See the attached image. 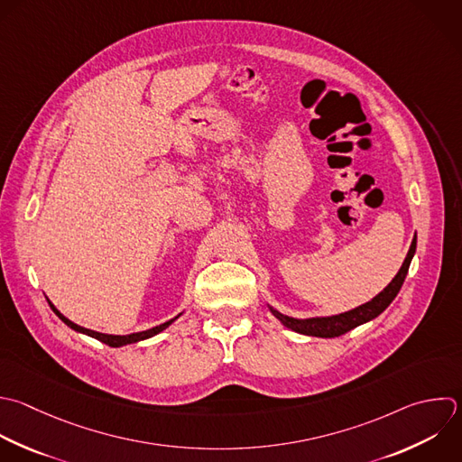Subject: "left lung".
Instances as JSON below:
<instances>
[{"instance_id": "1", "label": "left lung", "mask_w": 462, "mask_h": 462, "mask_svg": "<svg viewBox=\"0 0 462 462\" xmlns=\"http://www.w3.org/2000/svg\"><path fill=\"white\" fill-rule=\"evenodd\" d=\"M415 245H417V238L413 236L411 240V245L408 249V254L399 269V273L393 276V280L377 294L374 296L370 301L348 310V312H341V314H334V316H323V318H307V319H298V318H291V316H285L282 312H278L276 309H271V312L291 330L298 332V334H305V336H316V337H337L374 318H377L392 301L393 298L397 296L404 278H406V273H408V267H410V262L415 254Z\"/></svg>"}]
</instances>
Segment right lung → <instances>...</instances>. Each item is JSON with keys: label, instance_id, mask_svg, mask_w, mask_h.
Here are the masks:
<instances>
[{"label": "right lung", "instance_id": "right-lung-1", "mask_svg": "<svg viewBox=\"0 0 462 462\" xmlns=\"http://www.w3.org/2000/svg\"><path fill=\"white\" fill-rule=\"evenodd\" d=\"M49 305H51V309L60 316V319L61 321H65L70 328H74V330H78V332H81V334H87V336H90V337H96V339H99V341H103V343H106L108 346H125V345H130V343H137V341H143V339H148V337H152V336H155V334H159V332H162L164 328H168L179 316H175L173 319H170V321H166V323H162V325H157V327H153V328H148V330H143V332H134V334H126V336H114V334H103V332H96V330H90V328H85V327H79V325H76L74 321H70L69 318H65L51 301H49Z\"/></svg>", "mask_w": 462, "mask_h": 462}]
</instances>
